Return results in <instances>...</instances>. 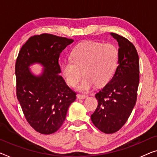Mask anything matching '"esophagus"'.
<instances>
[{"label": "esophagus", "instance_id": "esophagus-1", "mask_svg": "<svg viewBox=\"0 0 157 157\" xmlns=\"http://www.w3.org/2000/svg\"><path fill=\"white\" fill-rule=\"evenodd\" d=\"M76 98H77V99H79V100H81V99H85L86 98H88V95H81V94H78V95H76Z\"/></svg>", "mask_w": 157, "mask_h": 157}]
</instances>
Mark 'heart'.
<instances>
[{"mask_svg":"<svg viewBox=\"0 0 157 157\" xmlns=\"http://www.w3.org/2000/svg\"><path fill=\"white\" fill-rule=\"evenodd\" d=\"M71 59L62 64V74L69 86L75 87L83 75L78 89L87 92L95 85L102 86L114 75L119 61V51L112 43L85 41L71 53Z\"/></svg>","mask_w":157,"mask_h":157,"instance_id":"1","label":"heart"}]
</instances>
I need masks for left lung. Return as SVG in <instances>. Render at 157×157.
Wrapping results in <instances>:
<instances>
[{
    "label": "left lung",
    "mask_w": 157,
    "mask_h": 157,
    "mask_svg": "<svg viewBox=\"0 0 157 157\" xmlns=\"http://www.w3.org/2000/svg\"><path fill=\"white\" fill-rule=\"evenodd\" d=\"M111 35L119 43V61L114 76L95 94L98 106L91 115L95 127L105 133L117 132L126 124L136 103L140 81L139 57L136 47L124 36Z\"/></svg>",
    "instance_id": "1"
}]
</instances>
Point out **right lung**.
Here are the masks:
<instances>
[{"label": "right lung", "instance_id": "add662e5", "mask_svg": "<svg viewBox=\"0 0 157 157\" xmlns=\"http://www.w3.org/2000/svg\"><path fill=\"white\" fill-rule=\"evenodd\" d=\"M73 39L41 33L31 36L22 45L15 63L16 93L27 122L36 131L49 135L63 124L76 94L59 75L60 53ZM34 62L46 69L40 77L28 70Z\"/></svg>", "mask_w": 157, "mask_h": 157}]
</instances>
